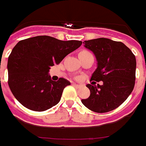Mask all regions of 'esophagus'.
I'll list each match as a JSON object with an SVG mask.
<instances>
[{
	"label": "esophagus",
	"instance_id": "34e87169",
	"mask_svg": "<svg viewBox=\"0 0 146 146\" xmlns=\"http://www.w3.org/2000/svg\"><path fill=\"white\" fill-rule=\"evenodd\" d=\"M73 86L74 87H76V88H80L81 87V86L80 85H78V84H76V83H73Z\"/></svg>",
	"mask_w": 146,
	"mask_h": 146
}]
</instances>
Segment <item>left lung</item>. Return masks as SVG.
<instances>
[{"label": "left lung", "mask_w": 146, "mask_h": 146, "mask_svg": "<svg viewBox=\"0 0 146 146\" xmlns=\"http://www.w3.org/2000/svg\"><path fill=\"white\" fill-rule=\"evenodd\" d=\"M84 47L93 52L97 68L86 87L90 95L82 99L85 107L98 113H105L117 108L132 93L136 79V57L121 42L106 38L84 41ZM103 82V85L95 81Z\"/></svg>", "instance_id": "1"}]
</instances>
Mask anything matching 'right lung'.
Wrapping results in <instances>:
<instances>
[{
    "mask_svg": "<svg viewBox=\"0 0 146 146\" xmlns=\"http://www.w3.org/2000/svg\"><path fill=\"white\" fill-rule=\"evenodd\" d=\"M82 43L47 35L19 41L8 59V84L13 96L25 108L35 111H43L56 105L70 82L64 78L52 81L49 69Z\"/></svg>",
    "mask_w": 146,
    "mask_h": 146,
    "instance_id": "right-lung-1",
    "label": "right lung"
}]
</instances>
